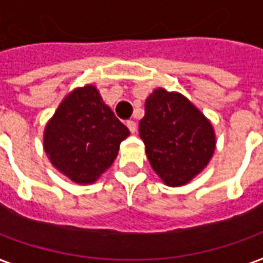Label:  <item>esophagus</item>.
I'll return each instance as SVG.
<instances>
[{
	"mask_svg": "<svg viewBox=\"0 0 263 263\" xmlns=\"http://www.w3.org/2000/svg\"><path fill=\"white\" fill-rule=\"evenodd\" d=\"M126 126H128V129H129L132 134H135V132H137V122H134V121H128V122H126Z\"/></svg>",
	"mask_w": 263,
	"mask_h": 263,
	"instance_id": "34e87169",
	"label": "esophagus"
}]
</instances>
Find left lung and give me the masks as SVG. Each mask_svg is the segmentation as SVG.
I'll return each mask as SVG.
<instances>
[{"instance_id":"obj_1","label":"left lung","mask_w":263,"mask_h":263,"mask_svg":"<svg viewBox=\"0 0 263 263\" xmlns=\"http://www.w3.org/2000/svg\"><path fill=\"white\" fill-rule=\"evenodd\" d=\"M153 170L167 186H183L199 175L215 149V132L204 114L185 96L156 88L140 121Z\"/></svg>"}]
</instances>
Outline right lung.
Masks as SVG:
<instances>
[{"label":"right lung","mask_w":263,"mask_h":263,"mask_svg":"<svg viewBox=\"0 0 263 263\" xmlns=\"http://www.w3.org/2000/svg\"><path fill=\"white\" fill-rule=\"evenodd\" d=\"M129 135L95 86L72 90L45 126L43 148L52 166L80 185H90L112 166Z\"/></svg>","instance_id":"obj_1"}]
</instances>
